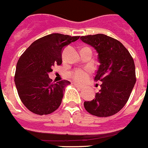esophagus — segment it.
<instances>
[{
    "instance_id": "34e87169",
    "label": "esophagus",
    "mask_w": 148,
    "mask_h": 148,
    "mask_svg": "<svg viewBox=\"0 0 148 148\" xmlns=\"http://www.w3.org/2000/svg\"><path fill=\"white\" fill-rule=\"evenodd\" d=\"M73 84L75 86V87H77V88H80V89H83V88H85V86H82V85H79V84H78V83H75V82H73Z\"/></svg>"
}]
</instances>
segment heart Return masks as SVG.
<instances>
[{
    "instance_id": "heart-1",
    "label": "heart",
    "mask_w": 148,
    "mask_h": 148,
    "mask_svg": "<svg viewBox=\"0 0 148 148\" xmlns=\"http://www.w3.org/2000/svg\"><path fill=\"white\" fill-rule=\"evenodd\" d=\"M88 71L82 70V69H76L71 73V77L75 81L83 82L88 78Z\"/></svg>"
}]
</instances>
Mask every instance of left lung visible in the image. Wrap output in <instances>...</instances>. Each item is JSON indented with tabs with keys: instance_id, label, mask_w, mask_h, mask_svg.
Masks as SVG:
<instances>
[{
	"instance_id": "left-lung-1",
	"label": "left lung",
	"mask_w": 148,
	"mask_h": 148,
	"mask_svg": "<svg viewBox=\"0 0 148 148\" xmlns=\"http://www.w3.org/2000/svg\"><path fill=\"white\" fill-rule=\"evenodd\" d=\"M96 50L99 66L94 80L101 82V89L92 101H85L88 113L98 117L116 114L127 103L136 82L133 58L124 45L105 34L80 37Z\"/></svg>"
}]
</instances>
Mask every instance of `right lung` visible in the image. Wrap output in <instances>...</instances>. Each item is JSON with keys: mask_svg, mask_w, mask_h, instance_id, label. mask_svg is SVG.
I'll return each mask as SVG.
<instances>
[{"mask_svg": "<svg viewBox=\"0 0 148 148\" xmlns=\"http://www.w3.org/2000/svg\"><path fill=\"white\" fill-rule=\"evenodd\" d=\"M79 36L52 34L36 40L19 59L14 82L19 97L27 109L34 114H48L62 102L67 80L52 82L49 73L54 65H61L65 47Z\"/></svg>", "mask_w": 148, "mask_h": 148, "instance_id": "obj_1", "label": "right lung"}]
</instances>
